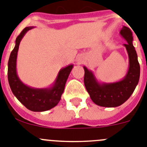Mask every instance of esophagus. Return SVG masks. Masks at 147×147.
<instances>
[{
	"mask_svg": "<svg viewBox=\"0 0 147 147\" xmlns=\"http://www.w3.org/2000/svg\"><path fill=\"white\" fill-rule=\"evenodd\" d=\"M83 58L80 57V56H79V57L77 59V63L78 64H81L82 63H83Z\"/></svg>",
	"mask_w": 147,
	"mask_h": 147,
	"instance_id": "esophagus-1",
	"label": "esophagus"
}]
</instances>
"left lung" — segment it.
<instances>
[{
	"label": "left lung",
	"mask_w": 147,
	"mask_h": 147,
	"mask_svg": "<svg viewBox=\"0 0 147 147\" xmlns=\"http://www.w3.org/2000/svg\"><path fill=\"white\" fill-rule=\"evenodd\" d=\"M127 41L124 45L129 58V67L122 79L116 82H100L94 74L86 67H83L84 84L92 101L99 106L115 108L125 102L134 92L140 78V65L138 55L133 45V34L129 28L123 26L119 32Z\"/></svg>",
	"instance_id": "8db88e82"
}]
</instances>
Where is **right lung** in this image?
<instances>
[{"instance_id": "add662e5", "label": "right lung", "mask_w": 147, "mask_h": 147, "mask_svg": "<svg viewBox=\"0 0 147 147\" xmlns=\"http://www.w3.org/2000/svg\"><path fill=\"white\" fill-rule=\"evenodd\" d=\"M34 28V26L25 28L16 39L15 46L8 62V80L12 93L22 105L31 111L42 112L48 111L58 105L74 65L69 64L61 69L51 86L39 88L25 84L17 72V58L21 40L26 33Z\"/></svg>"}]
</instances>
